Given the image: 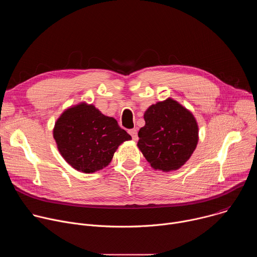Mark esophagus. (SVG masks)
I'll list each match as a JSON object with an SVG mask.
<instances>
[{
	"instance_id": "esophagus-1",
	"label": "esophagus",
	"mask_w": 257,
	"mask_h": 257,
	"mask_svg": "<svg viewBox=\"0 0 257 257\" xmlns=\"http://www.w3.org/2000/svg\"><path fill=\"white\" fill-rule=\"evenodd\" d=\"M129 134L132 136V139L133 140H137L138 139V137H137V130L136 129H131V130H129Z\"/></svg>"
}]
</instances>
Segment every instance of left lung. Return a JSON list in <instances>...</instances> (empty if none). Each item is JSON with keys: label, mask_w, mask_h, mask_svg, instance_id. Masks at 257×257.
<instances>
[{"label": "left lung", "mask_w": 257, "mask_h": 257, "mask_svg": "<svg viewBox=\"0 0 257 257\" xmlns=\"http://www.w3.org/2000/svg\"><path fill=\"white\" fill-rule=\"evenodd\" d=\"M137 146L151 166L160 171L180 169L196 149L198 126L194 116L178 101L168 98L144 113Z\"/></svg>", "instance_id": "obj_1"}]
</instances>
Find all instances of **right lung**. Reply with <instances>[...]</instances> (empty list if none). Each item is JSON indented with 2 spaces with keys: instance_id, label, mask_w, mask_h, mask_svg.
<instances>
[{
  "instance_id": "1",
  "label": "right lung",
  "mask_w": 257,
  "mask_h": 257,
  "mask_svg": "<svg viewBox=\"0 0 257 257\" xmlns=\"http://www.w3.org/2000/svg\"><path fill=\"white\" fill-rule=\"evenodd\" d=\"M53 134L65 161L87 174L106 167L118 146L131 139L114 118L85 102L67 108L57 120Z\"/></svg>"
}]
</instances>
